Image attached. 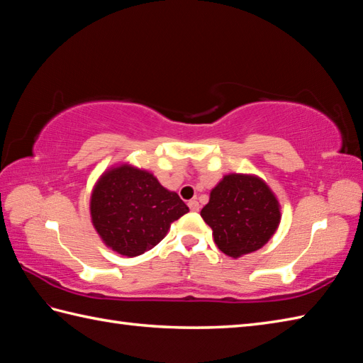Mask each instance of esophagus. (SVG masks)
<instances>
[{
    "mask_svg": "<svg viewBox=\"0 0 363 363\" xmlns=\"http://www.w3.org/2000/svg\"><path fill=\"white\" fill-rule=\"evenodd\" d=\"M189 207L191 212H198L199 211V203L196 201V199H191V201H189Z\"/></svg>",
    "mask_w": 363,
    "mask_h": 363,
    "instance_id": "esophagus-1",
    "label": "esophagus"
}]
</instances>
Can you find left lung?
Segmentation results:
<instances>
[{
	"label": "left lung",
	"mask_w": 363,
	"mask_h": 363,
	"mask_svg": "<svg viewBox=\"0 0 363 363\" xmlns=\"http://www.w3.org/2000/svg\"><path fill=\"white\" fill-rule=\"evenodd\" d=\"M201 217L212 228L218 250L237 259L257 251L273 237L281 211L273 191L260 177L233 173L212 189Z\"/></svg>",
	"instance_id": "obj_1"
}]
</instances>
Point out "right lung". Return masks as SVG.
<instances>
[{
    "mask_svg": "<svg viewBox=\"0 0 363 363\" xmlns=\"http://www.w3.org/2000/svg\"><path fill=\"white\" fill-rule=\"evenodd\" d=\"M189 212L174 191L151 173L130 165L106 172L91 191V223L103 242L121 256L135 257L154 248L169 225Z\"/></svg>",
    "mask_w": 363,
    "mask_h": 363,
    "instance_id": "1",
    "label": "right lung"
}]
</instances>
